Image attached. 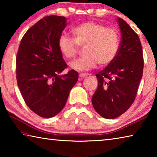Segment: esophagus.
<instances>
[{
    "mask_svg": "<svg viewBox=\"0 0 157 157\" xmlns=\"http://www.w3.org/2000/svg\"><path fill=\"white\" fill-rule=\"evenodd\" d=\"M89 75V74H88V73H79V78H80L81 79H82V78H85V77L88 76Z\"/></svg>",
    "mask_w": 157,
    "mask_h": 157,
    "instance_id": "obj_1",
    "label": "esophagus"
}]
</instances>
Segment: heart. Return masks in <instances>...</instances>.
<instances>
[{
	"instance_id": "heart-1",
	"label": "heart",
	"mask_w": 157,
	"mask_h": 157,
	"mask_svg": "<svg viewBox=\"0 0 157 157\" xmlns=\"http://www.w3.org/2000/svg\"><path fill=\"white\" fill-rule=\"evenodd\" d=\"M73 39L66 35L59 36L58 48L67 59L76 57L79 47L85 46L84 54L80 59L71 63V67L79 71H86L110 63L115 58L119 48V34L112 28L94 21L80 23L73 28Z\"/></svg>"
}]
</instances>
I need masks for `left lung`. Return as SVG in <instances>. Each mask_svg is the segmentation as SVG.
<instances>
[{
    "label": "left lung",
    "instance_id": "left-lung-1",
    "mask_svg": "<svg viewBox=\"0 0 157 157\" xmlns=\"http://www.w3.org/2000/svg\"><path fill=\"white\" fill-rule=\"evenodd\" d=\"M121 41L115 58L96 74L98 86L92 97L95 110L103 118L120 116L136 98L143 76V50L138 34L123 18L117 19Z\"/></svg>",
    "mask_w": 157,
    "mask_h": 157
}]
</instances>
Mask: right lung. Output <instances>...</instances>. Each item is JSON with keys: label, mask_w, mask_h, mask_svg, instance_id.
Returning <instances> with one entry per match:
<instances>
[{"label": "right lung", "mask_w": 157, "mask_h": 157, "mask_svg": "<svg viewBox=\"0 0 157 157\" xmlns=\"http://www.w3.org/2000/svg\"><path fill=\"white\" fill-rule=\"evenodd\" d=\"M66 18L48 16L29 29L21 39L16 59L17 79L28 107L43 118H51L63 109L78 73L67 67L58 48Z\"/></svg>", "instance_id": "1"}]
</instances>
